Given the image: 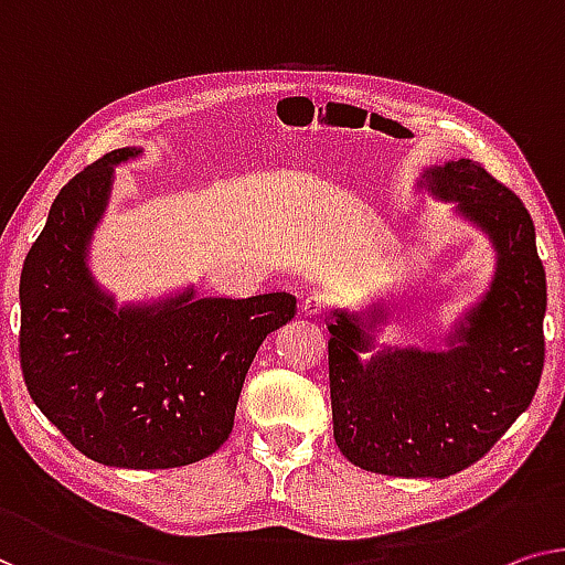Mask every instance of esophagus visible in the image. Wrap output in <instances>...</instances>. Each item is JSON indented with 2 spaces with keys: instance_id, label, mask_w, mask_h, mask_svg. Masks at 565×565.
I'll use <instances>...</instances> for the list:
<instances>
[{
  "instance_id": "esophagus-1",
  "label": "esophagus",
  "mask_w": 565,
  "mask_h": 565,
  "mask_svg": "<svg viewBox=\"0 0 565 565\" xmlns=\"http://www.w3.org/2000/svg\"><path fill=\"white\" fill-rule=\"evenodd\" d=\"M324 309H327V299L322 297V294H307L305 301H301V311H305L307 317L322 315Z\"/></svg>"
}]
</instances>
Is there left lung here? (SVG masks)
Here are the masks:
<instances>
[{
	"instance_id": "left-lung-1",
	"label": "left lung",
	"mask_w": 565,
	"mask_h": 565,
	"mask_svg": "<svg viewBox=\"0 0 565 565\" xmlns=\"http://www.w3.org/2000/svg\"><path fill=\"white\" fill-rule=\"evenodd\" d=\"M418 190L454 202V213L490 238V289L454 322L441 350L375 348L388 319L381 301L332 309V424L340 451L360 469L444 479L482 459L533 401L548 294L533 217L482 164H431Z\"/></svg>"
}]
</instances>
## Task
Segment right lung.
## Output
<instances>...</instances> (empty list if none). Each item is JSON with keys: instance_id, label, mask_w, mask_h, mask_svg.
<instances>
[{"instance_id": "obj_1", "label": "right lung", "mask_w": 565, "mask_h": 565, "mask_svg": "<svg viewBox=\"0 0 565 565\" xmlns=\"http://www.w3.org/2000/svg\"><path fill=\"white\" fill-rule=\"evenodd\" d=\"M141 149L108 151L50 207L20 276V363L50 424L106 467L172 469L221 449L260 342L297 311L286 291L116 305L88 266L114 170Z\"/></svg>"}]
</instances>
